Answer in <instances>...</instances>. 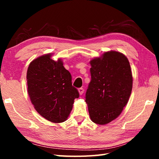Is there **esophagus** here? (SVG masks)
Returning a JSON list of instances; mask_svg holds the SVG:
<instances>
[{
    "mask_svg": "<svg viewBox=\"0 0 159 159\" xmlns=\"http://www.w3.org/2000/svg\"><path fill=\"white\" fill-rule=\"evenodd\" d=\"M79 94L80 95H82V94L83 93V92H84V89L83 88H79Z\"/></svg>",
    "mask_w": 159,
    "mask_h": 159,
    "instance_id": "1",
    "label": "esophagus"
}]
</instances>
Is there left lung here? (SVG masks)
I'll return each instance as SVG.
<instances>
[{
    "instance_id": "1",
    "label": "left lung",
    "mask_w": 159,
    "mask_h": 159,
    "mask_svg": "<svg viewBox=\"0 0 159 159\" xmlns=\"http://www.w3.org/2000/svg\"><path fill=\"white\" fill-rule=\"evenodd\" d=\"M92 80L85 94L91 120L104 125L120 116L133 88V76L127 57L117 51L104 52L90 61Z\"/></svg>"
}]
</instances>
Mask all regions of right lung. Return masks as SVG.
Wrapping results in <instances>:
<instances>
[{"instance_id":"add662e5","label":"right lung","mask_w":159,"mask_h":159,"mask_svg":"<svg viewBox=\"0 0 159 159\" xmlns=\"http://www.w3.org/2000/svg\"><path fill=\"white\" fill-rule=\"evenodd\" d=\"M52 54L39 57L29 64L26 80L28 93L35 109L54 123L65 121L79 97L72 85V76L61 59H51Z\"/></svg>"}]
</instances>
